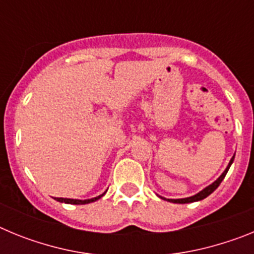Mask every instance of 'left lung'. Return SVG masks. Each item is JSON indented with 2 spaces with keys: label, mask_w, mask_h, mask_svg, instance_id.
<instances>
[{
  "label": "left lung",
  "mask_w": 254,
  "mask_h": 254,
  "mask_svg": "<svg viewBox=\"0 0 254 254\" xmlns=\"http://www.w3.org/2000/svg\"><path fill=\"white\" fill-rule=\"evenodd\" d=\"M234 156H235V154L233 155V158L230 159V161H229V164H228V167H226V169L224 170L223 174H221V176H220L219 178H217L216 181L214 182V183H211L210 186H207L206 188H203L202 190H199L198 193H196L194 196L187 197V198H178V199H170V198L167 199V198H164V197H161V196H159V197H160V198H163V199H167V201H169V202H173V203H190V202H196V201H201V199L206 198V197L210 196V194L212 193V192H214V190H216L217 187H219L220 183H221V182H223V179L225 178L229 168H230V165H232L233 161H234Z\"/></svg>",
  "instance_id": "left-lung-1"
}]
</instances>
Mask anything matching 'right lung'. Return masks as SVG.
Returning <instances> with one entry per match:
<instances>
[{"mask_svg":"<svg viewBox=\"0 0 254 254\" xmlns=\"http://www.w3.org/2000/svg\"><path fill=\"white\" fill-rule=\"evenodd\" d=\"M107 192V190H105ZM105 192L103 194H100V196L98 197H94V198H90V199H73V198H62V197H56V201H58V202H64V203H69V205H86V203H90V202H95L96 199L102 198L103 196L105 194Z\"/></svg>","mask_w":254,"mask_h":254,"instance_id":"obj_1","label":"right lung"}]
</instances>
